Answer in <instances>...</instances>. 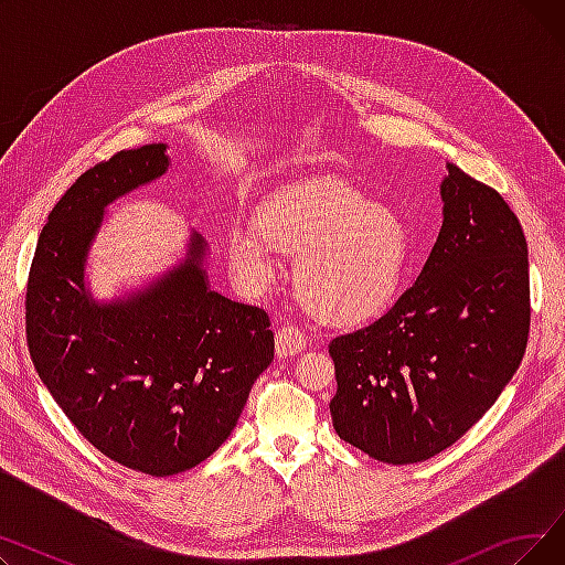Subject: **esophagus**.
<instances>
[{
    "mask_svg": "<svg viewBox=\"0 0 565 565\" xmlns=\"http://www.w3.org/2000/svg\"><path fill=\"white\" fill-rule=\"evenodd\" d=\"M305 348H307V337L298 328H292V324H284V328H279L275 339V350L279 358H292V354L302 352Z\"/></svg>",
    "mask_w": 565,
    "mask_h": 565,
    "instance_id": "esophagus-1",
    "label": "esophagus"
}]
</instances>
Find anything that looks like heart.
<instances>
[{
	"instance_id": "1",
	"label": "heart",
	"mask_w": 565,
	"mask_h": 565,
	"mask_svg": "<svg viewBox=\"0 0 565 565\" xmlns=\"http://www.w3.org/2000/svg\"><path fill=\"white\" fill-rule=\"evenodd\" d=\"M412 231L392 205L330 175L286 185L260 205L256 224H237L228 265L247 292L267 290L281 252L298 256L295 292L322 322L358 324L390 307L412 258Z\"/></svg>"
}]
</instances>
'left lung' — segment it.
I'll return each instance as SVG.
<instances>
[{"label":"left lung","instance_id":"left-lung-1","mask_svg":"<svg viewBox=\"0 0 565 565\" xmlns=\"http://www.w3.org/2000/svg\"><path fill=\"white\" fill-rule=\"evenodd\" d=\"M441 228L417 277L366 328L332 339L334 430L390 465L456 444L515 375L529 337V256L501 194L447 162Z\"/></svg>","mask_w":565,"mask_h":565}]
</instances>
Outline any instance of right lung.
Here are the masks:
<instances>
[{"label":"right lung","instance_id":"obj_1","mask_svg":"<svg viewBox=\"0 0 565 565\" xmlns=\"http://www.w3.org/2000/svg\"><path fill=\"white\" fill-rule=\"evenodd\" d=\"M167 143L82 173L41 231L26 284L32 362L73 426L114 462L171 477L215 454L275 360L270 318L207 284V243L121 298L96 300L88 252L107 205L169 171Z\"/></svg>","mask_w":565,"mask_h":565}]
</instances>
